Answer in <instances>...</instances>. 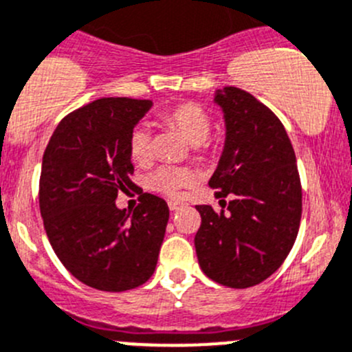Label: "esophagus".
<instances>
[{
	"label": "esophagus",
	"instance_id": "esophagus-1",
	"mask_svg": "<svg viewBox=\"0 0 352 352\" xmlns=\"http://www.w3.org/2000/svg\"><path fill=\"white\" fill-rule=\"evenodd\" d=\"M187 204L186 203H180V201H168V208L170 211H179V210H184Z\"/></svg>",
	"mask_w": 352,
	"mask_h": 352
}]
</instances>
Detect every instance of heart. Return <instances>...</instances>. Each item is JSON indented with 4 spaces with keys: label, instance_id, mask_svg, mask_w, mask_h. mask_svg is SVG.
Instances as JSON below:
<instances>
[{
    "label": "heart",
    "instance_id": "heart-1",
    "mask_svg": "<svg viewBox=\"0 0 352 352\" xmlns=\"http://www.w3.org/2000/svg\"><path fill=\"white\" fill-rule=\"evenodd\" d=\"M163 120L186 138V141L192 146H201L206 142L211 132V118L199 104L182 103L172 108L163 115ZM131 156L135 163L144 165L151 160L153 139L151 131L146 125H138L132 131L131 141H129ZM196 180L192 170L182 168V166H160L153 170L146 177V186L156 192L168 194V196H180L184 189L190 187Z\"/></svg>",
    "mask_w": 352,
    "mask_h": 352
}]
</instances>
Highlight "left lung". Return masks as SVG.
<instances>
[{
    "mask_svg": "<svg viewBox=\"0 0 352 352\" xmlns=\"http://www.w3.org/2000/svg\"><path fill=\"white\" fill-rule=\"evenodd\" d=\"M225 144L210 187L232 196L227 213L199 204L194 237L206 277L232 289L267 280L298 237L302 192L291 139L274 111L239 87L214 91Z\"/></svg>",
    "mask_w": 352,
    "mask_h": 352,
    "instance_id": "1",
    "label": "left lung"
}]
</instances>
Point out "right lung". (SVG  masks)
Listing matches in <instances>:
<instances>
[{
	"instance_id": "1",
	"label": "right lung",
	"mask_w": 352,
	"mask_h": 352,
	"mask_svg": "<svg viewBox=\"0 0 352 352\" xmlns=\"http://www.w3.org/2000/svg\"><path fill=\"white\" fill-rule=\"evenodd\" d=\"M153 101L103 98L72 111L43 156L39 208L51 248L82 284L124 292L155 274L168 223L165 199L144 192L134 213L115 204L135 184L129 141Z\"/></svg>"
}]
</instances>
